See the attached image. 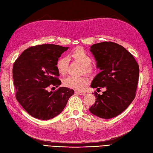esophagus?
<instances>
[{
	"instance_id": "obj_1",
	"label": "esophagus",
	"mask_w": 153,
	"mask_h": 153,
	"mask_svg": "<svg viewBox=\"0 0 153 153\" xmlns=\"http://www.w3.org/2000/svg\"><path fill=\"white\" fill-rule=\"evenodd\" d=\"M76 94H80V95H82V96H84L85 94V93L84 92H82V91H76L75 92Z\"/></svg>"
}]
</instances>
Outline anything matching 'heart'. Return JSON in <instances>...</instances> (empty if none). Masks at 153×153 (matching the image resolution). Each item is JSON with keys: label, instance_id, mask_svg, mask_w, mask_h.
<instances>
[{"label": "heart", "instance_id": "heart-1", "mask_svg": "<svg viewBox=\"0 0 153 153\" xmlns=\"http://www.w3.org/2000/svg\"><path fill=\"white\" fill-rule=\"evenodd\" d=\"M70 56L75 61L79 62L83 66L82 72L88 75H92L96 70V67L91 64L92 57L85 50L82 48H77L71 53ZM68 66V59L64 57H60L57 62V69L59 73L61 75H64L67 71ZM89 84V79L85 76H70L66 78L63 81L64 85L75 89L80 91Z\"/></svg>", "mask_w": 153, "mask_h": 153}]
</instances>
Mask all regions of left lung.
<instances>
[{
  "label": "left lung",
  "mask_w": 153,
  "mask_h": 153,
  "mask_svg": "<svg viewBox=\"0 0 153 153\" xmlns=\"http://www.w3.org/2000/svg\"><path fill=\"white\" fill-rule=\"evenodd\" d=\"M91 52L101 71L91 87L106 88L96 98L89 111L96 116L110 119L121 114L134 100L139 77V67L133 55L121 45L111 41L92 45Z\"/></svg>",
  "instance_id": "8db88e82"
}]
</instances>
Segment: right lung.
<instances>
[{"label": "right lung", "instance_id": "obj_1", "mask_svg": "<svg viewBox=\"0 0 153 153\" xmlns=\"http://www.w3.org/2000/svg\"><path fill=\"white\" fill-rule=\"evenodd\" d=\"M68 47L53 44L34 46L25 50L13 68L16 98L26 112L33 117L48 120L57 116L65 107L74 91L59 87L48 92L50 86L58 87L57 62Z\"/></svg>", "mask_w": 153, "mask_h": 153}]
</instances>
